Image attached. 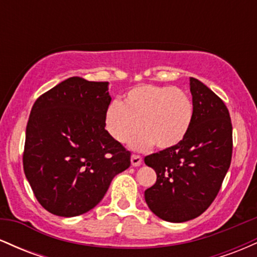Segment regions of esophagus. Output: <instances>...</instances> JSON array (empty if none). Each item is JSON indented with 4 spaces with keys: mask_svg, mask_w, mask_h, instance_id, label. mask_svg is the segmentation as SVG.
Instances as JSON below:
<instances>
[{
    "mask_svg": "<svg viewBox=\"0 0 257 257\" xmlns=\"http://www.w3.org/2000/svg\"><path fill=\"white\" fill-rule=\"evenodd\" d=\"M143 163V157L139 155H133L132 156V166L133 167H139Z\"/></svg>",
    "mask_w": 257,
    "mask_h": 257,
    "instance_id": "1",
    "label": "esophagus"
}]
</instances>
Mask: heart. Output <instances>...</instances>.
Returning <instances> with one entry per match:
<instances>
[{
  "mask_svg": "<svg viewBox=\"0 0 257 257\" xmlns=\"http://www.w3.org/2000/svg\"><path fill=\"white\" fill-rule=\"evenodd\" d=\"M194 105L191 96L180 88L151 83L139 84L124 95L122 104L113 101L105 112L106 131L117 143H133L139 150L155 144L166 150L179 145L190 132Z\"/></svg>",
  "mask_w": 257,
  "mask_h": 257,
  "instance_id": "b5f03b06",
  "label": "heart"
}]
</instances>
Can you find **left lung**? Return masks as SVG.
I'll return each instance as SVG.
<instances>
[{"instance_id":"1","label":"left lung","mask_w":257,"mask_h":257,"mask_svg":"<svg viewBox=\"0 0 257 257\" xmlns=\"http://www.w3.org/2000/svg\"><path fill=\"white\" fill-rule=\"evenodd\" d=\"M194 105L190 132L179 145L145 157L157 181L145 191L151 211L169 222L199 216L219 193L232 159L228 108L213 90L190 78Z\"/></svg>"}]
</instances>
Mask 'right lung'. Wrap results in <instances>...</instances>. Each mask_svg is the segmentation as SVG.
Instances as JSON below:
<instances>
[{"label": "right lung", "instance_id": "obj_1", "mask_svg": "<svg viewBox=\"0 0 257 257\" xmlns=\"http://www.w3.org/2000/svg\"><path fill=\"white\" fill-rule=\"evenodd\" d=\"M107 84L70 77L32 106L23 166L35 197L49 213H87L104 198L112 179L131 167V151L105 129Z\"/></svg>", "mask_w": 257, "mask_h": 257}]
</instances>
